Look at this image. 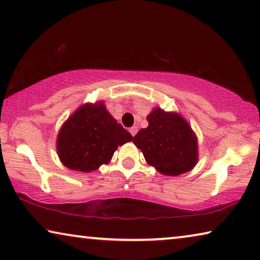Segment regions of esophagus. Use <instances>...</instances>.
<instances>
[{
    "label": "esophagus",
    "mask_w": 260,
    "mask_h": 260,
    "mask_svg": "<svg viewBox=\"0 0 260 260\" xmlns=\"http://www.w3.org/2000/svg\"><path fill=\"white\" fill-rule=\"evenodd\" d=\"M129 133L132 134V137H135V134L138 133V127H137V126L131 127V128H129Z\"/></svg>",
    "instance_id": "obj_1"
}]
</instances>
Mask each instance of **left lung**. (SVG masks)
I'll return each instance as SVG.
<instances>
[{"label":"left lung","mask_w":260,"mask_h":260,"mask_svg":"<svg viewBox=\"0 0 260 260\" xmlns=\"http://www.w3.org/2000/svg\"><path fill=\"white\" fill-rule=\"evenodd\" d=\"M147 120L149 123L147 128L140 129L133 139L147 162L168 176H178L191 170L198 162V145L185 119L155 109Z\"/></svg>","instance_id":"1"}]
</instances>
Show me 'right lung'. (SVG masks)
<instances>
[{
    "label": "right lung",
    "mask_w": 260,
    "mask_h": 260,
    "mask_svg": "<svg viewBox=\"0 0 260 260\" xmlns=\"http://www.w3.org/2000/svg\"><path fill=\"white\" fill-rule=\"evenodd\" d=\"M132 140L133 137L100 103L83 105L64 122L56 147L66 167L89 172L109 163L118 146Z\"/></svg>",
    "instance_id": "right-lung-1"
}]
</instances>
